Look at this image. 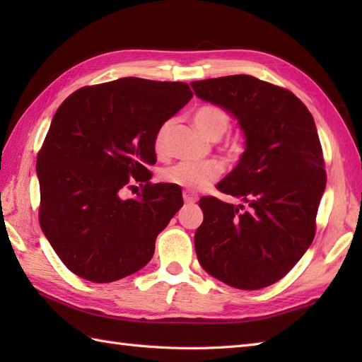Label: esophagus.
Returning <instances> with one entry per match:
<instances>
[{"instance_id":"esophagus-1","label":"esophagus","mask_w":362,"mask_h":362,"mask_svg":"<svg viewBox=\"0 0 362 362\" xmlns=\"http://www.w3.org/2000/svg\"><path fill=\"white\" fill-rule=\"evenodd\" d=\"M183 201H185V204H194L197 201V196L189 193V191H183Z\"/></svg>"}]
</instances>
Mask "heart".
Listing matches in <instances>:
<instances>
[{"mask_svg":"<svg viewBox=\"0 0 362 362\" xmlns=\"http://www.w3.org/2000/svg\"><path fill=\"white\" fill-rule=\"evenodd\" d=\"M193 121L199 132L213 141H218L230 127L228 113L218 105H202L201 109L196 110ZM169 127H171V122L168 121L158 129L156 140H153V148H156L157 152L165 149ZM219 174L221 165L216 163V161H202V163L182 161V163L166 168L161 173V177H163L165 182L173 183V185L180 188L201 191L209 188L218 179Z\"/></svg>","mask_w":362,"mask_h":362,"instance_id":"1","label":"heart"}]
</instances>
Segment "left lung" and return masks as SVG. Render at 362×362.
<instances>
[{"label": "left lung", "mask_w": 362, "mask_h": 362, "mask_svg": "<svg viewBox=\"0 0 362 362\" xmlns=\"http://www.w3.org/2000/svg\"><path fill=\"white\" fill-rule=\"evenodd\" d=\"M202 101L238 121L245 149L216 188L243 205L205 196L194 235L201 266L238 289L255 291L283 279L308 250L325 191L324 157L314 118L291 91L253 76L191 82Z\"/></svg>", "instance_id": "1"}]
</instances>
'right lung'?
Instances as JSON below:
<instances>
[{
	"label": "right lung",
	"instance_id": "1",
	"mask_svg": "<svg viewBox=\"0 0 362 362\" xmlns=\"http://www.w3.org/2000/svg\"><path fill=\"white\" fill-rule=\"evenodd\" d=\"M191 98L183 82L121 78L74 91L59 107L37 157L40 226L73 274L110 283L149 263L183 205L173 183H149L153 140ZM136 181L146 183L142 194L122 199Z\"/></svg>",
	"mask_w": 362,
	"mask_h": 362
}]
</instances>
